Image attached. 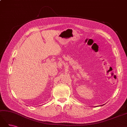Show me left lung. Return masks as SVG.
I'll use <instances>...</instances> for the list:
<instances>
[{
  "mask_svg": "<svg viewBox=\"0 0 127 127\" xmlns=\"http://www.w3.org/2000/svg\"><path fill=\"white\" fill-rule=\"evenodd\" d=\"M101 106H102V105H101Z\"/></svg>",
  "mask_w": 127,
  "mask_h": 127,
  "instance_id": "obj_1",
  "label": "left lung"
}]
</instances>
